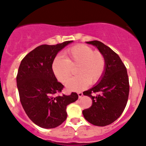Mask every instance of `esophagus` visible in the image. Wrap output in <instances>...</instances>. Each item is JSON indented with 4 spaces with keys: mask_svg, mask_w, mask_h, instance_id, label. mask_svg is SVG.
<instances>
[{
    "mask_svg": "<svg viewBox=\"0 0 146 146\" xmlns=\"http://www.w3.org/2000/svg\"><path fill=\"white\" fill-rule=\"evenodd\" d=\"M78 94L79 98H81L82 97V95H83V93H82V92H78Z\"/></svg>",
    "mask_w": 146,
    "mask_h": 146,
    "instance_id": "1",
    "label": "esophagus"
}]
</instances>
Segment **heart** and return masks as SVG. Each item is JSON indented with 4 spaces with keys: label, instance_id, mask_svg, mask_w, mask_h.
I'll return each mask as SVG.
<instances>
[{
    "label": "heart",
    "instance_id": "b5f03b06",
    "mask_svg": "<svg viewBox=\"0 0 146 146\" xmlns=\"http://www.w3.org/2000/svg\"><path fill=\"white\" fill-rule=\"evenodd\" d=\"M64 58L56 57L52 64V70L57 80L66 82L71 77L72 68L76 67L77 75L71 79L66 86L71 90H81L88 84H95L101 80L106 70L105 57L85 44H77L64 52Z\"/></svg>",
    "mask_w": 146,
    "mask_h": 146
}]
</instances>
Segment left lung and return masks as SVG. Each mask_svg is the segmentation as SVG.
I'll list each match as a JSON object with an SVG mask.
<instances>
[{
	"label": "left lung",
	"mask_w": 146,
	"mask_h": 146,
	"mask_svg": "<svg viewBox=\"0 0 146 146\" xmlns=\"http://www.w3.org/2000/svg\"><path fill=\"white\" fill-rule=\"evenodd\" d=\"M86 43L98 48L105 57L106 66L98 84L83 92L93 104L82 113L89 123L105 126L117 120L125 109L130 89L128 73L121 58L110 47L98 40Z\"/></svg>",
	"instance_id": "8db88e82"
}]
</instances>
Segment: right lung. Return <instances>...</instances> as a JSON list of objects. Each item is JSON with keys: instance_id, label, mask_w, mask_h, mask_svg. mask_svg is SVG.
<instances>
[{"instance_id": "1", "label": "right lung", "mask_w": 146, "mask_h": 146, "mask_svg": "<svg viewBox=\"0 0 146 146\" xmlns=\"http://www.w3.org/2000/svg\"><path fill=\"white\" fill-rule=\"evenodd\" d=\"M71 41L56 45L42 44L22 60L16 82L20 100L27 116L43 128H56L66 120V106L78 99L76 93L57 95L64 86L52 70L57 53Z\"/></svg>"}]
</instances>
